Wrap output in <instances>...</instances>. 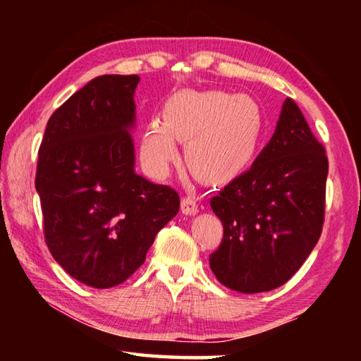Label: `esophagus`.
Here are the masks:
<instances>
[{
	"label": "esophagus",
	"mask_w": 361,
	"mask_h": 361,
	"mask_svg": "<svg viewBox=\"0 0 361 361\" xmlns=\"http://www.w3.org/2000/svg\"><path fill=\"white\" fill-rule=\"evenodd\" d=\"M181 212L185 213V215H189V216L195 215V213L199 212V207H197V202H195V199L194 197H183Z\"/></svg>",
	"instance_id": "obj_1"
}]
</instances>
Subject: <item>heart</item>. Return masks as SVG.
Instances as JSON below:
<instances>
[{
    "label": "heart",
    "mask_w": 361,
    "mask_h": 361,
    "mask_svg": "<svg viewBox=\"0 0 361 361\" xmlns=\"http://www.w3.org/2000/svg\"><path fill=\"white\" fill-rule=\"evenodd\" d=\"M262 111L253 97L224 90H181L164 106V122L151 121L140 154L154 176H166L185 143L191 172L205 181H223L242 170L258 151Z\"/></svg>",
    "instance_id": "obj_1"
}]
</instances>
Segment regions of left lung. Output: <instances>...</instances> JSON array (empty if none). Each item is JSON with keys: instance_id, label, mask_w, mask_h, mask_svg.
<instances>
[{"instance_id": "left-lung-1", "label": "left lung", "mask_w": 361, "mask_h": 361, "mask_svg": "<svg viewBox=\"0 0 361 361\" xmlns=\"http://www.w3.org/2000/svg\"><path fill=\"white\" fill-rule=\"evenodd\" d=\"M328 157L295 100L253 166L212 197L223 240L210 267L228 288L253 295L295 276L320 239Z\"/></svg>"}]
</instances>
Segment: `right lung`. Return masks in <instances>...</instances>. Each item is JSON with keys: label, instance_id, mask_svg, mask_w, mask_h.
Listing matches in <instances>:
<instances>
[{"label": "right lung", "instance_id": "1", "mask_svg": "<svg viewBox=\"0 0 361 361\" xmlns=\"http://www.w3.org/2000/svg\"><path fill=\"white\" fill-rule=\"evenodd\" d=\"M137 75H103L47 121L35 186L60 266L94 288L126 282L180 209L175 189L135 172Z\"/></svg>", "mask_w": 361, "mask_h": 361}]
</instances>
